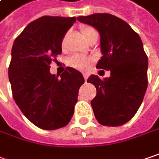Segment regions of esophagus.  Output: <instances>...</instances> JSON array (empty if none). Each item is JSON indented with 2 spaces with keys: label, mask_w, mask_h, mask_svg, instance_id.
I'll return each instance as SVG.
<instances>
[{
  "label": "esophagus",
  "mask_w": 159,
  "mask_h": 159,
  "mask_svg": "<svg viewBox=\"0 0 159 159\" xmlns=\"http://www.w3.org/2000/svg\"><path fill=\"white\" fill-rule=\"evenodd\" d=\"M83 77H84V80H85V81H87V80H88V78H89V74H87V73H84Z\"/></svg>",
  "instance_id": "34e87169"
}]
</instances>
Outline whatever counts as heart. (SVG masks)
Here are the masks:
<instances>
[{
    "instance_id": "b5f03b06",
    "label": "heart",
    "mask_w": 159,
    "mask_h": 159,
    "mask_svg": "<svg viewBox=\"0 0 159 159\" xmlns=\"http://www.w3.org/2000/svg\"><path fill=\"white\" fill-rule=\"evenodd\" d=\"M80 31L86 39L89 33H91L92 31H95V29L91 27H89V26H81ZM64 38H63V41H64ZM90 63H91V60L84 55H81V54H74V55L70 56L68 60V64L70 67L75 68L78 70H86L90 66Z\"/></svg>"
}]
</instances>
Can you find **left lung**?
Returning <instances> with one entry per match:
<instances>
[{
  "label": "left lung",
  "mask_w": 159,
  "mask_h": 159,
  "mask_svg": "<svg viewBox=\"0 0 159 159\" xmlns=\"http://www.w3.org/2000/svg\"><path fill=\"white\" fill-rule=\"evenodd\" d=\"M77 20L99 32L103 56L97 68L111 72L104 80L91 75L87 80L97 89L91 101L95 117L105 126L123 125L136 114L147 90L148 56L142 41L128 23L108 13Z\"/></svg>",
  "instance_id": "left-lung-1"
}]
</instances>
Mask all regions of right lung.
<instances>
[{"mask_svg":"<svg viewBox=\"0 0 159 159\" xmlns=\"http://www.w3.org/2000/svg\"><path fill=\"white\" fill-rule=\"evenodd\" d=\"M75 17L44 16L29 23L12 46L9 80L21 112L43 130L66 126L74 114L82 74L67 67L61 76L50 64L61 53V43Z\"/></svg>","mask_w":159,"mask_h":159,"instance_id":"right-lung-1","label":"right lung"}]
</instances>
